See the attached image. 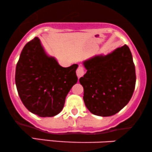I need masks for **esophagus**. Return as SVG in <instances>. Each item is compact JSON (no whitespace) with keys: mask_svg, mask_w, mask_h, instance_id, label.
Segmentation results:
<instances>
[{"mask_svg":"<svg viewBox=\"0 0 152 152\" xmlns=\"http://www.w3.org/2000/svg\"><path fill=\"white\" fill-rule=\"evenodd\" d=\"M76 75H77L78 78H81L84 75V69H83V66H78L77 70H76Z\"/></svg>","mask_w":152,"mask_h":152,"instance_id":"1","label":"esophagus"}]
</instances>
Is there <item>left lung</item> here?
Returning <instances> with one entry per match:
<instances>
[{
	"mask_svg": "<svg viewBox=\"0 0 152 152\" xmlns=\"http://www.w3.org/2000/svg\"><path fill=\"white\" fill-rule=\"evenodd\" d=\"M86 73L80 78L83 101L91 113L100 116L116 114L128 104L136 84V72L129 48H116L106 56L83 62Z\"/></svg>",
	"mask_w": 152,
	"mask_h": 152,
	"instance_id": "left-lung-1",
	"label": "left lung"
}]
</instances>
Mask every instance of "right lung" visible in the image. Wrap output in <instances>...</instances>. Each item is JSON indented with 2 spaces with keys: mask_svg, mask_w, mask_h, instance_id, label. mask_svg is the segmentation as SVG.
<instances>
[{
  "mask_svg": "<svg viewBox=\"0 0 152 152\" xmlns=\"http://www.w3.org/2000/svg\"><path fill=\"white\" fill-rule=\"evenodd\" d=\"M77 64L61 66L50 57L38 37L23 48L15 69V85L20 100L33 114L54 116L61 111L66 97L78 81Z\"/></svg>",
  "mask_w": 152,
  "mask_h": 152,
  "instance_id": "right-lung-1",
  "label": "right lung"
}]
</instances>
